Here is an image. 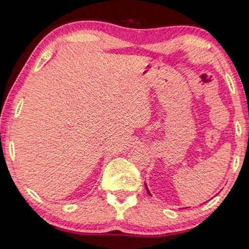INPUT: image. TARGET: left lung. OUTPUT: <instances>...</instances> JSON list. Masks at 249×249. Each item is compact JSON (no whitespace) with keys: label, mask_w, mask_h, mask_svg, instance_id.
I'll list each match as a JSON object with an SVG mask.
<instances>
[{"label":"left lung","mask_w":249,"mask_h":249,"mask_svg":"<svg viewBox=\"0 0 249 249\" xmlns=\"http://www.w3.org/2000/svg\"><path fill=\"white\" fill-rule=\"evenodd\" d=\"M146 190H147V192H148V195H149V196H151V195H150V192L148 191V189H147V187H146Z\"/></svg>","instance_id":"obj_1"}]
</instances>
